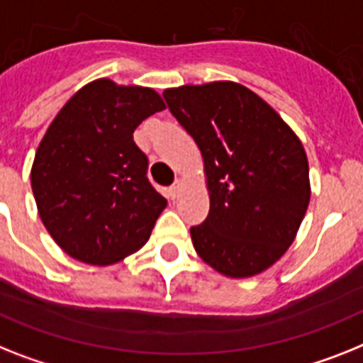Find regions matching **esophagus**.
<instances>
[{
  "instance_id": "esophagus-1",
  "label": "esophagus",
  "mask_w": 363,
  "mask_h": 363,
  "mask_svg": "<svg viewBox=\"0 0 363 363\" xmlns=\"http://www.w3.org/2000/svg\"><path fill=\"white\" fill-rule=\"evenodd\" d=\"M181 190H182V182L175 181L172 184V188H169V197H172V199H177V197L181 196Z\"/></svg>"
}]
</instances>
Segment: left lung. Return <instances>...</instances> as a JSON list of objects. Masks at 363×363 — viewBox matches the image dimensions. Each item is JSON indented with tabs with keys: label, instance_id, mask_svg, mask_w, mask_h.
<instances>
[{
	"label": "left lung",
	"instance_id": "left-lung-1",
	"mask_svg": "<svg viewBox=\"0 0 363 363\" xmlns=\"http://www.w3.org/2000/svg\"><path fill=\"white\" fill-rule=\"evenodd\" d=\"M164 99L205 164L208 218L197 255L230 279L271 267L294 243L310 203L303 142L258 94L234 81L166 88Z\"/></svg>",
	"mask_w": 363,
	"mask_h": 363
}]
</instances>
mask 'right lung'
I'll list each match as a JSON object with an SVG mask.
<instances>
[{
	"mask_svg": "<svg viewBox=\"0 0 363 363\" xmlns=\"http://www.w3.org/2000/svg\"><path fill=\"white\" fill-rule=\"evenodd\" d=\"M166 108L160 94L96 79L69 97L36 149L31 188L55 243L90 266L145 245L167 201L149 184L133 133Z\"/></svg>",
	"mask_w": 363,
	"mask_h": 363,
	"instance_id": "obj_1",
	"label": "right lung"
}]
</instances>
